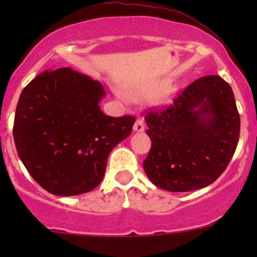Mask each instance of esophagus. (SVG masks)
<instances>
[{
	"label": "esophagus",
	"mask_w": 257,
	"mask_h": 257,
	"mask_svg": "<svg viewBox=\"0 0 257 257\" xmlns=\"http://www.w3.org/2000/svg\"><path fill=\"white\" fill-rule=\"evenodd\" d=\"M134 132H144L145 129V125H144V120L142 118H138L136 120V123H134V126H133Z\"/></svg>",
	"instance_id": "obj_1"
}]
</instances>
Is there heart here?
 Instances as JSON below:
<instances>
[{
    "instance_id": "heart-1",
    "label": "heart",
    "mask_w": 257,
    "mask_h": 257,
    "mask_svg": "<svg viewBox=\"0 0 257 257\" xmlns=\"http://www.w3.org/2000/svg\"><path fill=\"white\" fill-rule=\"evenodd\" d=\"M158 88V85H126L125 92L120 89H115V95L124 103L129 102V98L132 99H143V98L149 97L153 93L155 92V89ZM173 94V88H164V89L160 90L157 95L154 97V102L157 104H164Z\"/></svg>"
}]
</instances>
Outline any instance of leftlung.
Returning a JSON list of instances; mask_svg holds the SVG:
<instances>
[{
	"instance_id": "left-lung-1",
	"label": "left lung",
	"mask_w": 257,
	"mask_h": 257,
	"mask_svg": "<svg viewBox=\"0 0 257 257\" xmlns=\"http://www.w3.org/2000/svg\"><path fill=\"white\" fill-rule=\"evenodd\" d=\"M152 148L147 177L173 193L214 183L229 165L240 137V115L231 87L219 76L196 79L163 110L145 115Z\"/></svg>"
}]
</instances>
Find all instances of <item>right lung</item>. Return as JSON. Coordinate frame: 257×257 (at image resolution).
<instances>
[{"instance_id":"1","label":"right lung","mask_w":257,"mask_h":257,"mask_svg":"<svg viewBox=\"0 0 257 257\" xmlns=\"http://www.w3.org/2000/svg\"><path fill=\"white\" fill-rule=\"evenodd\" d=\"M103 85L64 67L31 80L18 99L14 139L31 177L53 195L72 196L99 185L107 159L131 134L136 118L105 115Z\"/></svg>"}]
</instances>
